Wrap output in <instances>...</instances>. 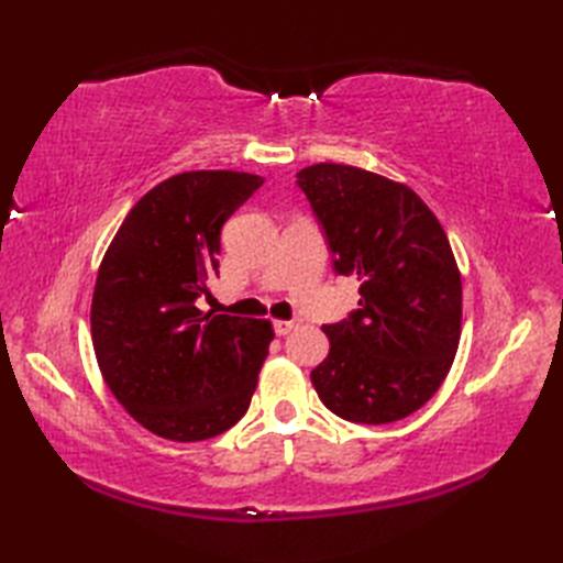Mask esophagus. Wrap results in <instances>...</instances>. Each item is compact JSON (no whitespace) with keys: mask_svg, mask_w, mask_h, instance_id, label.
Here are the masks:
<instances>
[{"mask_svg":"<svg viewBox=\"0 0 563 563\" xmlns=\"http://www.w3.org/2000/svg\"><path fill=\"white\" fill-rule=\"evenodd\" d=\"M273 329H275V333H278V336H288V333L292 331V329H297V321H285V319H278L273 324Z\"/></svg>","mask_w":563,"mask_h":563,"instance_id":"obj_1","label":"esophagus"}]
</instances>
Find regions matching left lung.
<instances>
[{
    "label": "left lung",
    "instance_id": "left-lung-1",
    "mask_svg": "<svg viewBox=\"0 0 563 563\" xmlns=\"http://www.w3.org/2000/svg\"><path fill=\"white\" fill-rule=\"evenodd\" d=\"M333 251L361 280V309L327 324L312 385L351 423H391L433 397L462 333V278L442 224L409 186L349 164L297 174Z\"/></svg>",
    "mask_w": 563,
    "mask_h": 563
}]
</instances>
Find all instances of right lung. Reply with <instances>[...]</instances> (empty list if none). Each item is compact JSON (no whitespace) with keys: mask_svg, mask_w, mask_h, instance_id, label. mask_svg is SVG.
Segmentation results:
<instances>
[{"mask_svg":"<svg viewBox=\"0 0 563 563\" xmlns=\"http://www.w3.org/2000/svg\"><path fill=\"white\" fill-rule=\"evenodd\" d=\"M263 184L244 172H184L154 186L106 249L91 300L103 382L150 433L196 442L249 409L268 355V319L202 314L220 232Z\"/></svg>","mask_w":563,"mask_h":563,"instance_id":"1","label":"right lung"}]
</instances>
